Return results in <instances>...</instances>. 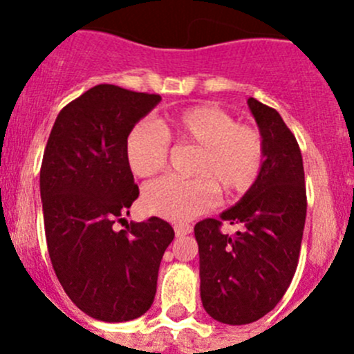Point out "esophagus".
I'll return each mask as SVG.
<instances>
[{
    "instance_id": "1",
    "label": "esophagus",
    "mask_w": 354,
    "mask_h": 354,
    "mask_svg": "<svg viewBox=\"0 0 354 354\" xmlns=\"http://www.w3.org/2000/svg\"><path fill=\"white\" fill-rule=\"evenodd\" d=\"M174 233H176L178 238L187 236V234L192 233V226H190V224H185V223L176 224V226H174Z\"/></svg>"
}]
</instances>
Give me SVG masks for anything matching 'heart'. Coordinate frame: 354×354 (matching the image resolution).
Instances as JSON below:
<instances>
[{"instance_id":"heart-1","label":"heart","mask_w":354,"mask_h":354,"mask_svg":"<svg viewBox=\"0 0 354 354\" xmlns=\"http://www.w3.org/2000/svg\"><path fill=\"white\" fill-rule=\"evenodd\" d=\"M169 140L198 149L192 180L160 178L145 187V210L169 221L194 219L217 200V187L226 194H243L263 167L266 144L257 128L238 124L216 106H194L169 114L159 128L138 123L127 137L128 166L138 178L162 171L169 157Z\"/></svg>"}]
</instances>
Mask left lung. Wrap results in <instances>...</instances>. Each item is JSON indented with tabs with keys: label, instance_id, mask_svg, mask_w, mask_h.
<instances>
[{
	"label": "left lung",
	"instance_id": "obj_1",
	"mask_svg": "<svg viewBox=\"0 0 354 354\" xmlns=\"http://www.w3.org/2000/svg\"><path fill=\"white\" fill-rule=\"evenodd\" d=\"M266 144L260 176L219 219L195 224L200 298L214 320L245 326L270 312L291 284L306 217L305 171L295 135L276 109L248 99ZM223 220L240 223L233 237Z\"/></svg>",
	"mask_w": 354,
	"mask_h": 354
}]
</instances>
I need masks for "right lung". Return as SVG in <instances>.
I'll use <instances>...</instances> for the list:
<instances>
[{"mask_svg":"<svg viewBox=\"0 0 354 354\" xmlns=\"http://www.w3.org/2000/svg\"><path fill=\"white\" fill-rule=\"evenodd\" d=\"M160 95L101 84L59 111L41 166V200L53 269L92 319L127 322L154 301L169 223L149 217L116 231L138 197L127 160L131 128Z\"/></svg>","mask_w":354,"mask_h":354,"instance_id":"1","label":"right lung"}]
</instances>
